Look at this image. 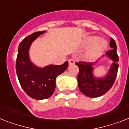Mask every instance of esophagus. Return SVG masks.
Masks as SVG:
<instances>
[{"mask_svg":"<svg viewBox=\"0 0 129 129\" xmlns=\"http://www.w3.org/2000/svg\"><path fill=\"white\" fill-rule=\"evenodd\" d=\"M68 62H69V65H74L75 63V61L74 59H70L68 60Z\"/></svg>","mask_w":129,"mask_h":129,"instance_id":"34e87169","label":"esophagus"}]
</instances>
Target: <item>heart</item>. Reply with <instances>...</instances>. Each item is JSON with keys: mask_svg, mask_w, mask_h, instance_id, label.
I'll return each instance as SVG.
<instances>
[{"mask_svg": "<svg viewBox=\"0 0 129 129\" xmlns=\"http://www.w3.org/2000/svg\"><path fill=\"white\" fill-rule=\"evenodd\" d=\"M85 46H89L85 54L86 58H93L99 55L105 49L107 42L105 40L97 38L95 36H89L84 41Z\"/></svg>", "mask_w": 129, "mask_h": 129, "instance_id": "1", "label": "heart"}]
</instances>
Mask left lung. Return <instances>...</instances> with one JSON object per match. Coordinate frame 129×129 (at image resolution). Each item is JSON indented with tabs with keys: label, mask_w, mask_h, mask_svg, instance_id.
Wrapping results in <instances>:
<instances>
[{
	"label": "left lung",
	"mask_w": 129,
	"mask_h": 129,
	"mask_svg": "<svg viewBox=\"0 0 129 129\" xmlns=\"http://www.w3.org/2000/svg\"><path fill=\"white\" fill-rule=\"evenodd\" d=\"M111 49L106 52L107 55L113 61L108 74L103 79H97L93 75L92 66L94 63L79 61L75 64L79 68L77 75L78 87L80 91L89 97H98L104 95L113 85L119 68V56L117 53V45L112 38L110 40Z\"/></svg>",
	"instance_id": "8db88e82"
}]
</instances>
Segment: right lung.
<instances>
[{
	"instance_id": "right-lung-1",
	"label": "right lung",
	"mask_w": 129,
	"mask_h": 129,
	"mask_svg": "<svg viewBox=\"0 0 129 129\" xmlns=\"http://www.w3.org/2000/svg\"><path fill=\"white\" fill-rule=\"evenodd\" d=\"M44 32H34L21 42L16 63V71L22 88L28 96L37 100L52 96L55 91L56 77L65 72L68 66V61H66L61 65H50L41 69L30 61L28 56L30 45Z\"/></svg>"
}]
</instances>
